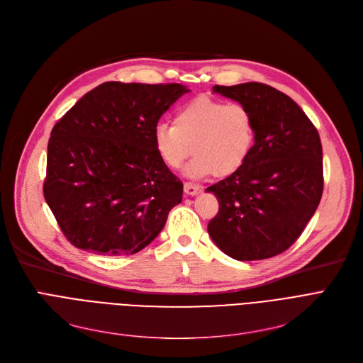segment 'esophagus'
<instances>
[{"mask_svg":"<svg viewBox=\"0 0 363 363\" xmlns=\"http://www.w3.org/2000/svg\"><path fill=\"white\" fill-rule=\"evenodd\" d=\"M200 186L199 185H196V184H191V182H185L184 184V191H185V194H188V196H196V194H199L200 193Z\"/></svg>","mask_w":363,"mask_h":363,"instance_id":"1","label":"esophagus"}]
</instances>
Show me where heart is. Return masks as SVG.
I'll use <instances>...</instances> for the list:
<instances>
[{
  "label": "heart",
  "instance_id": "heart-1",
  "mask_svg": "<svg viewBox=\"0 0 363 363\" xmlns=\"http://www.w3.org/2000/svg\"><path fill=\"white\" fill-rule=\"evenodd\" d=\"M152 143L169 169H179L193 151L196 157L186 167L188 177H228L250 155L255 119L249 107L241 103L201 95L178 108L174 126L157 125Z\"/></svg>",
  "mask_w": 363,
  "mask_h": 363
}]
</instances>
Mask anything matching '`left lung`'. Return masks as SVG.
<instances>
[{"label": "left lung", "instance_id": "1", "mask_svg": "<svg viewBox=\"0 0 363 363\" xmlns=\"http://www.w3.org/2000/svg\"><path fill=\"white\" fill-rule=\"evenodd\" d=\"M213 91L249 107L255 144L234 174L208 186L219 201L207 231L235 260L274 257L296 242L323 189L319 133L289 95L260 82Z\"/></svg>", "mask_w": 363, "mask_h": 363}]
</instances>
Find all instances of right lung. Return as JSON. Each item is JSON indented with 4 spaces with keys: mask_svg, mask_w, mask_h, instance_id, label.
I'll return each instance as SVG.
<instances>
[{
    "mask_svg": "<svg viewBox=\"0 0 363 363\" xmlns=\"http://www.w3.org/2000/svg\"><path fill=\"white\" fill-rule=\"evenodd\" d=\"M181 84L104 82L51 130L44 197L65 237L103 256L133 255L155 240L182 182L152 143Z\"/></svg>",
    "mask_w": 363,
    "mask_h": 363,
    "instance_id": "right-lung-1",
    "label": "right lung"
}]
</instances>
